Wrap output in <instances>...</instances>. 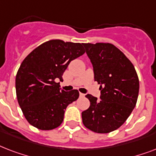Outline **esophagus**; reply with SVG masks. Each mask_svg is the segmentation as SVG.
<instances>
[{
    "label": "esophagus",
    "instance_id": "esophagus-1",
    "mask_svg": "<svg viewBox=\"0 0 156 156\" xmlns=\"http://www.w3.org/2000/svg\"><path fill=\"white\" fill-rule=\"evenodd\" d=\"M79 95H80V97H84L85 96V95L83 93H79Z\"/></svg>",
    "mask_w": 156,
    "mask_h": 156
}]
</instances>
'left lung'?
Returning <instances> with one entry per match:
<instances>
[{
    "label": "left lung",
    "mask_w": 156,
    "mask_h": 156,
    "mask_svg": "<svg viewBox=\"0 0 156 156\" xmlns=\"http://www.w3.org/2000/svg\"><path fill=\"white\" fill-rule=\"evenodd\" d=\"M100 84V100L87 94L89 108L82 112L83 125L93 132L110 133L127 120L137 103L139 81L134 66L116 46L108 43L83 44Z\"/></svg>",
    "instance_id": "8db88e82"
}]
</instances>
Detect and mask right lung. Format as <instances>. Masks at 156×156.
Segmentation results:
<instances>
[{"instance_id": "1", "label": "right lung", "mask_w": 156, "mask_h": 156, "mask_svg": "<svg viewBox=\"0 0 156 156\" xmlns=\"http://www.w3.org/2000/svg\"><path fill=\"white\" fill-rule=\"evenodd\" d=\"M80 43L52 40L30 52L16 75L18 102L25 118L35 128L50 130L64 120L69 104L78 100V90H61L62 75L71 61L83 55Z\"/></svg>"}]
</instances>
